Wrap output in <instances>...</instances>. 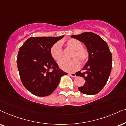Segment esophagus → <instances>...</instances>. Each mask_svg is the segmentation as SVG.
<instances>
[{
	"mask_svg": "<svg viewBox=\"0 0 126 126\" xmlns=\"http://www.w3.org/2000/svg\"><path fill=\"white\" fill-rule=\"evenodd\" d=\"M69 75L70 76H72V77H76V74L75 73H69Z\"/></svg>",
	"mask_w": 126,
	"mask_h": 126,
	"instance_id": "obj_1",
	"label": "esophagus"
}]
</instances>
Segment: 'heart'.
<instances>
[{
	"mask_svg": "<svg viewBox=\"0 0 126 126\" xmlns=\"http://www.w3.org/2000/svg\"><path fill=\"white\" fill-rule=\"evenodd\" d=\"M66 46L69 48L74 50L72 53L71 60L63 59L59 62L60 69L66 72H73L78 70L80 67V60L82 64H84L89 58V53L87 49L83 47L82 43L79 40L75 38L69 39L66 41ZM50 54L52 58L56 61H59L63 57L62 44L60 42H57L51 46L50 48Z\"/></svg>",
	"mask_w": 126,
	"mask_h": 126,
	"instance_id": "1",
	"label": "heart"
}]
</instances>
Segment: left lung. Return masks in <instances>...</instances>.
Masks as SVG:
<instances>
[{"mask_svg": "<svg viewBox=\"0 0 126 126\" xmlns=\"http://www.w3.org/2000/svg\"><path fill=\"white\" fill-rule=\"evenodd\" d=\"M70 37L84 43L89 53V59L82 69L86 71H79L76 75L85 80L78 89L85 94H96L106 84L111 72L112 54L109 47L103 39L91 32Z\"/></svg>", "mask_w": 126, "mask_h": 126, "instance_id": "obj_1", "label": "left lung"}]
</instances>
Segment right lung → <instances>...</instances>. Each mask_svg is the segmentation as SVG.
Listing matches in <instances>:
<instances>
[{
  "instance_id": "add662e5",
  "label": "right lung",
  "mask_w": 126,
  "mask_h": 126,
  "mask_svg": "<svg viewBox=\"0 0 126 126\" xmlns=\"http://www.w3.org/2000/svg\"><path fill=\"white\" fill-rule=\"evenodd\" d=\"M64 37H31L19 48L17 65L20 78L32 94L50 95L57 87L62 76L67 74L59 69L50 54L51 46Z\"/></svg>"
}]
</instances>
